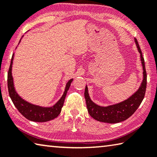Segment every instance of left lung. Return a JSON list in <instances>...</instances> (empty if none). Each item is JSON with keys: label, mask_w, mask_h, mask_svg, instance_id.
I'll use <instances>...</instances> for the list:
<instances>
[{"label": "left lung", "mask_w": 157, "mask_h": 157, "mask_svg": "<svg viewBox=\"0 0 157 157\" xmlns=\"http://www.w3.org/2000/svg\"><path fill=\"white\" fill-rule=\"evenodd\" d=\"M134 39L138 50L140 54V60L143 69V79L141 85L138 91L128 99L119 103L107 107H102L94 103L89 97L87 86H86L84 91V98L86 100V108L90 116L97 121L114 124L126 120L135 113L145 97L147 86V73L145 66V60L138 40L136 38Z\"/></svg>", "instance_id": "left-lung-1"}]
</instances>
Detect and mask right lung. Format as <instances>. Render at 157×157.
<instances>
[{"label": "right lung", "mask_w": 157, "mask_h": 157, "mask_svg": "<svg viewBox=\"0 0 157 157\" xmlns=\"http://www.w3.org/2000/svg\"><path fill=\"white\" fill-rule=\"evenodd\" d=\"M13 59L14 54L12 56L10 66L8 73H7V87H8L10 97L14 106L24 117H26L29 120L36 121V122H45V121H50L52 119L57 117L61 113L67 91L69 89L73 79H71L67 82L63 96H61V98L59 99L55 105L49 107V108H44V107L33 105V104L30 103L22 99L17 94L15 89H14L13 78L12 75V66Z\"/></svg>", "instance_id": "add662e5"}]
</instances>
